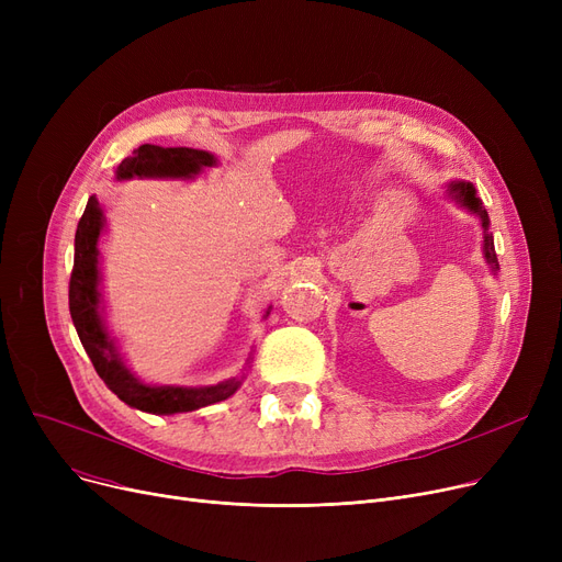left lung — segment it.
Wrapping results in <instances>:
<instances>
[{
  "label": "left lung",
  "instance_id": "8db88e82",
  "mask_svg": "<svg viewBox=\"0 0 562 562\" xmlns=\"http://www.w3.org/2000/svg\"><path fill=\"white\" fill-rule=\"evenodd\" d=\"M451 191H453V193H456V198L467 206V210H471V212L481 216L483 227L487 229V225H490V216H487V212H485L483 202L476 198V189L471 187V184L458 182V184H451ZM483 250H485V259H487V263L492 266V269H498V261H496V252H494V239H492V234H485Z\"/></svg>",
  "mask_w": 562,
  "mask_h": 562
}]
</instances>
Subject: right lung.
<instances>
[{
    "label": "right lung",
    "instance_id": "obj_1",
    "mask_svg": "<svg viewBox=\"0 0 562 562\" xmlns=\"http://www.w3.org/2000/svg\"><path fill=\"white\" fill-rule=\"evenodd\" d=\"M210 153L193 147H159L145 143L117 166V180L130 177H191L204 166H214ZM102 229V210L95 195L88 198L83 216L75 234V266L70 276V316L81 339L83 350L91 358L104 385L127 405L153 412V415H175L191 412L204 405L225 401L239 390L241 382L232 378L212 387H150L136 380L127 367L117 360L100 318L98 291V236ZM269 314V312H266Z\"/></svg>",
    "mask_w": 562,
    "mask_h": 562
}]
</instances>
